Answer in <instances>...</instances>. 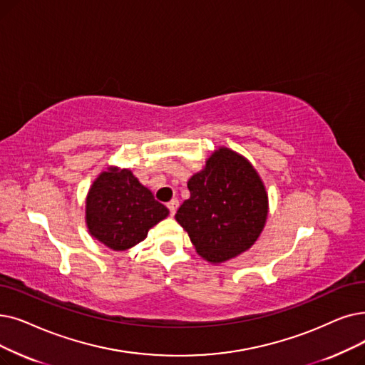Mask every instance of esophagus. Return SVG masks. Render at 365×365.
Listing matches in <instances>:
<instances>
[{"mask_svg":"<svg viewBox=\"0 0 365 365\" xmlns=\"http://www.w3.org/2000/svg\"><path fill=\"white\" fill-rule=\"evenodd\" d=\"M167 207H168V210H170V215L173 216L174 213H176V210H178V207H179V200L173 198L170 202H167Z\"/></svg>","mask_w":365,"mask_h":365,"instance_id":"obj_1","label":"esophagus"}]
</instances>
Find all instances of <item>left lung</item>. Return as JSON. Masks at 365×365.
<instances>
[{"label":"left lung","instance_id":"1","mask_svg":"<svg viewBox=\"0 0 365 365\" xmlns=\"http://www.w3.org/2000/svg\"><path fill=\"white\" fill-rule=\"evenodd\" d=\"M191 197L176 220L189 234L200 255L224 262L247 250L267 219V192L257 170L227 148L216 150L202 171L187 182Z\"/></svg>","mask_w":365,"mask_h":365}]
</instances>
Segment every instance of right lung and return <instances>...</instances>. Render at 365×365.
<instances>
[{
  "label": "right lung",
  "mask_w": 365,
  "mask_h": 365,
  "mask_svg": "<svg viewBox=\"0 0 365 365\" xmlns=\"http://www.w3.org/2000/svg\"><path fill=\"white\" fill-rule=\"evenodd\" d=\"M168 216L130 170L110 168L89 189L86 224L92 237L113 250H125L143 242L148 231Z\"/></svg>",
  "instance_id": "1"
}]
</instances>
